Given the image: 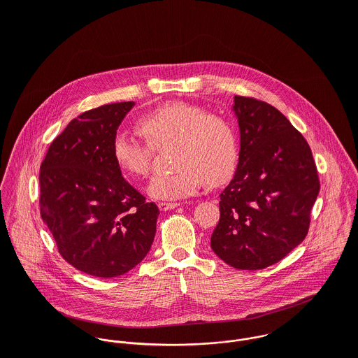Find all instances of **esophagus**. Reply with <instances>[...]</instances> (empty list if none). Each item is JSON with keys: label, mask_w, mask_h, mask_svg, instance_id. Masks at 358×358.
<instances>
[{"label": "esophagus", "mask_w": 358, "mask_h": 358, "mask_svg": "<svg viewBox=\"0 0 358 358\" xmlns=\"http://www.w3.org/2000/svg\"><path fill=\"white\" fill-rule=\"evenodd\" d=\"M178 206H179L178 203H159V204H158V208H159L162 212L169 210V209H175V208H178Z\"/></svg>", "instance_id": "esophagus-1"}]
</instances>
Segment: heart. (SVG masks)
I'll use <instances>...</instances> for the list:
<instances>
[{
  "label": "heart",
  "instance_id": "1",
  "mask_svg": "<svg viewBox=\"0 0 358 358\" xmlns=\"http://www.w3.org/2000/svg\"><path fill=\"white\" fill-rule=\"evenodd\" d=\"M138 128L146 142L128 132L113 139V157L131 176H146L152 168L154 149L173 146V165L168 175H157L148 186L155 200L172 201L194 196L205 183L227 180L238 159V139L234 125L200 106L166 103L143 115Z\"/></svg>",
  "mask_w": 358,
  "mask_h": 358
}]
</instances>
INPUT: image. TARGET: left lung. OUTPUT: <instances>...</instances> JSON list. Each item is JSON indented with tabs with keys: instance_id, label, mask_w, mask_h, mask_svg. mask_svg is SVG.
I'll list each match as a JSON object with an SVG mask.
<instances>
[{
	"instance_id": "obj_1",
	"label": "left lung",
	"mask_w": 358,
	"mask_h": 358,
	"mask_svg": "<svg viewBox=\"0 0 358 358\" xmlns=\"http://www.w3.org/2000/svg\"><path fill=\"white\" fill-rule=\"evenodd\" d=\"M240 153L210 248L240 270L280 262L306 237L320 182L302 134L268 103L234 96Z\"/></svg>"
}]
</instances>
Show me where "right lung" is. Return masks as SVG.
Returning a JSON list of instances; mask_svg holds the SVG:
<instances>
[{"label": "right lung", "mask_w": 358, "mask_h": 358, "mask_svg": "<svg viewBox=\"0 0 358 358\" xmlns=\"http://www.w3.org/2000/svg\"><path fill=\"white\" fill-rule=\"evenodd\" d=\"M134 106L104 104L71 120L40 168L41 217L63 259L94 277L132 270L155 236L158 206L124 179L111 150Z\"/></svg>", "instance_id": "1"}]
</instances>
